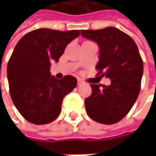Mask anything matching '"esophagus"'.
<instances>
[{"instance_id": "esophagus-1", "label": "esophagus", "mask_w": 156, "mask_h": 156, "mask_svg": "<svg viewBox=\"0 0 156 156\" xmlns=\"http://www.w3.org/2000/svg\"><path fill=\"white\" fill-rule=\"evenodd\" d=\"M83 83H84V82H83V81H82L81 79H79V78H78V86H79V85H82Z\"/></svg>"}]
</instances>
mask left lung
Instances as JSON below:
<instances>
[{
	"label": "left lung",
	"instance_id": "1",
	"mask_svg": "<svg viewBox=\"0 0 156 156\" xmlns=\"http://www.w3.org/2000/svg\"><path fill=\"white\" fill-rule=\"evenodd\" d=\"M80 33L99 47L97 75L111 80L109 86L90 85L92 93L85 99L86 111L98 123L115 124L128 114L140 92L144 64L138 48L129 35L114 27L82 30Z\"/></svg>",
	"mask_w": 156,
	"mask_h": 156
}]
</instances>
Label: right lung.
<instances>
[{"label": "right lung", "instance_id": "obj_1", "mask_svg": "<svg viewBox=\"0 0 156 156\" xmlns=\"http://www.w3.org/2000/svg\"><path fill=\"white\" fill-rule=\"evenodd\" d=\"M79 33L78 30L38 29L17 43L8 62L7 77L12 102L27 121L35 125L54 121L60 114L63 98L77 87L75 77L57 79L49 69L50 62H58Z\"/></svg>", "mask_w": 156, "mask_h": 156}]
</instances>
